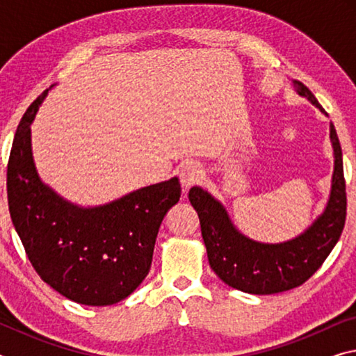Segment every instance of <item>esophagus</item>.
Listing matches in <instances>:
<instances>
[{
    "mask_svg": "<svg viewBox=\"0 0 356 356\" xmlns=\"http://www.w3.org/2000/svg\"><path fill=\"white\" fill-rule=\"evenodd\" d=\"M179 177L184 188L188 190L190 186H193L201 180L202 168L200 163H196V161H190V163H185L182 168H180Z\"/></svg>",
    "mask_w": 356,
    "mask_h": 356,
    "instance_id": "obj_1",
    "label": "esophagus"
}]
</instances>
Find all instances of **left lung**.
Here are the masks:
<instances>
[{"mask_svg": "<svg viewBox=\"0 0 356 356\" xmlns=\"http://www.w3.org/2000/svg\"><path fill=\"white\" fill-rule=\"evenodd\" d=\"M295 91L325 113L308 88L292 81ZM327 114V113H325ZM334 171L327 207L300 236L281 243H262L243 236L232 225L222 204L201 186H193L188 200L200 216L209 264L218 278L237 291L272 295L291 291L308 281L328 257L346 222L347 196L342 150L330 122Z\"/></svg>", "mask_w": 356, "mask_h": 356, "instance_id": "left-lung-1", "label": "left lung"}]
</instances>
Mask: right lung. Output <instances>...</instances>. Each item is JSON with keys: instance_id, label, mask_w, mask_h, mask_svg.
<instances>
[{"instance_id": "add662e5", "label": "right lung", "mask_w": 356, "mask_h": 356, "mask_svg": "<svg viewBox=\"0 0 356 356\" xmlns=\"http://www.w3.org/2000/svg\"><path fill=\"white\" fill-rule=\"evenodd\" d=\"M48 89L23 114L8 163L12 222L39 276L75 303L108 306L146 278L165 215L180 197L177 177L104 206L81 207L44 184L35 170L31 122Z\"/></svg>"}]
</instances>
